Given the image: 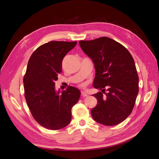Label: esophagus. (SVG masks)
I'll use <instances>...</instances> for the list:
<instances>
[{
    "label": "esophagus",
    "mask_w": 159,
    "mask_h": 159,
    "mask_svg": "<svg viewBox=\"0 0 159 159\" xmlns=\"http://www.w3.org/2000/svg\"><path fill=\"white\" fill-rule=\"evenodd\" d=\"M81 94H82V96H83V97H86L88 96V94H87V93H85V92H84V91L81 92Z\"/></svg>",
    "instance_id": "obj_1"
}]
</instances>
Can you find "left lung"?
Segmentation results:
<instances>
[{
  "label": "left lung",
  "mask_w": 159,
  "mask_h": 159,
  "mask_svg": "<svg viewBox=\"0 0 159 159\" xmlns=\"http://www.w3.org/2000/svg\"><path fill=\"white\" fill-rule=\"evenodd\" d=\"M81 49L94 64L93 87L106 86L93 94L97 105L91 110L94 120L106 126L120 123L132 112L139 93V76L133 58L123 45L106 37L93 40H80Z\"/></svg>",
  "instance_id": "8db88e82"
}]
</instances>
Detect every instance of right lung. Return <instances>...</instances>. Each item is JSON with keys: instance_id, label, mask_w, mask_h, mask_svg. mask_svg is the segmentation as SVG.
<instances>
[{"instance_id": "obj_1", "label": "right lung", "mask_w": 159, "mask_h": 159, "mask_svg": "<svg viewBox=\"0 0 159 159\" xmlns=\"http://www.w3.org/2000/svg\"><path fill=\"white\" fill-rule=\"evenodd\" d=\"M76 44L48 42L36 49L29 58L23 79L25 97L35 120L46 129L59 130L69 125L72 108L80 97V90L73 87L62 91L55 89L63 58Z\"/></svg>"}]
</instances>
